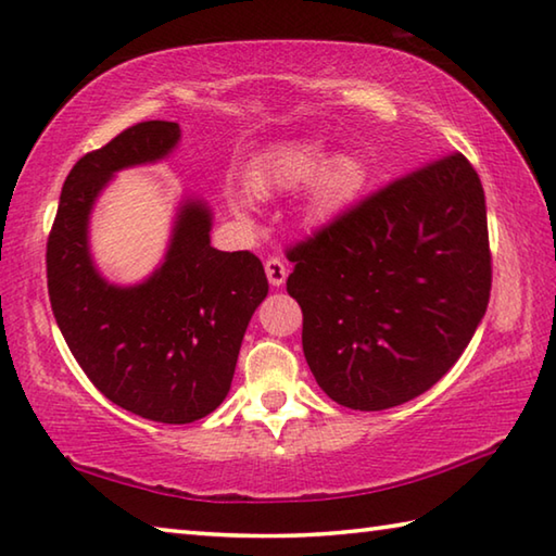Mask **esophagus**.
<instances>
[{"mask_svg": "<svg viewBox=\"0 0 556 556\" xmlns=\"http://www.w3.org/2000/svg\"><path fill=\"white\" fill-rule=\"evenodd\" d=\"M265 271H267V279H269V285L271 287H281L285 285V279H287V265H285V260H279V257H267L265 260Z\"/></svg>", "mask_w": 556, "mask_h": 556, "instance_id": "1", "label": "esophagus"}]
</instances>
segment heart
<instances>
[{
	"instance_id": "1",
	"label": "heart",
	"mask_w": 556,
	"mask_h": 556,
	"mask_svg": "<svg viewBox=\"0 0 556 556\" xmlns=\"http://www.w3.org/2000/svg\"><path fill=\"white\" fill-rule=\"evenodd\" d=\"M328 157V148L316 140L277 148L260 165L255 187L260 191H291L313 181V216L330 218L359 194L367 181V169L352 155ZM230 204L238 214H245L250 199L243 189H236L230 191Z\"/></svg>"
}]
</instances>
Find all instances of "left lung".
I'll list each match as a JSON object with an SVG mask.
<instances>
[{
    "label": "left lung",
    "instance_id": "8db88e82",
    "mask_svg": "<svg viewBox=\"0 0 556 556\" xmlns=\"http://www.w3.org/2000/svg\"><path fill=\"white\" fill-rule=\"evenodd\" d=\"M318 387L352 410L420 396L462 357L491 296L486 199L462 153L413 169L287 250Z\"/></svg>",
    "mask_w": 556,
    "mask_h": 556
}]
</instances>
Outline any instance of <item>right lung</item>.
I'll list each match as a JSON object with an SVG mask.
<instances>
[{
    "label": "right lung",
    "instance_id": "1",
    "mask_svg": "<svg viewBox=\"0 0 556 556\" xmlns=\"http://www.w3.org/2000/svg\"><path fill=\"white\" fill-rule=\"evenodd\" d=\"M175 121H143L79 157L60 191L48 236V296L58 328L89 381L140 418L185 426L224 403L252 313L267 296L250 250L211 248V211L185 201L155 275L114 287L87 245L94 199L111 175L155 163L177 146Z\"/></svg>",
    "mask_w": 556,
    "mask_h": 556
}]
</instances>
